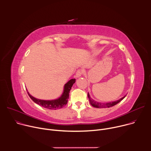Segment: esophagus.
<instances>
[{
  "label": "esophagus",
  "mask_w": 151,
  "mask_h": 151,
  "mask_svg": "<svg viewBox=\"0 0 151 151\" xmlns=\"http://www.w3.org/2000/svg\"><path fill=\"white\" fill-rule=\"evenodd\" d=\"M83 70H78L76 73V75H75V77L76 78H79L80 76H82V75L83 74Z\"/></svg>",
  "instance_id": "obj_1"
}]
</instances>
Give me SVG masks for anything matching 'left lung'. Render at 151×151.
<instances>
[{"mask_svg": "<svg viewBox=\"0 0 151 151\" xmlns=\"http://www.w3.org/2000/svg\"><path fill=\"white\" fill-rule=\"evenodd\" d=\"M125 96L123 97L122 98H121V99L115 101H113V102H110V103H99V102H97L96 101H94L93 99H92L90 97V94L88 93V97L89 99L90 104L94 107H97V108H107V107H110L112 106H114L115 105H116V104H118V103H119L122 100H123L125 98Z\"/></svg>", "mask_w": 151, "mask_h": 151, "instance_id": "obj_1", "label": "left lung"}]
</instances>
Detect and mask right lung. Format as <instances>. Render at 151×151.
<instances>
[{
  "mask_svg": "<svg viewBox=\"0 0 151 151\" xmlns=\"http://www.w3.org/2000/svg\"><path fill=\"white\" fill-rule=\"evenodd\" d=\"M75 79H72L69 81H68L65 85H64V91L62 96L58 99L53 100H39L36 99L32 96L29 92H27L29 97L30 99L36 104H39V106L44 107L45 108L48 109H58L61 108V107L66 106L68 103V99L69 97V92L72 88V85L75 82Z\"/></svg>",
  "mask_w": 151,
  "mask_h": 151,
  "instance_id": "obj_1",
  "label": "right lung"
}]
</instances>
